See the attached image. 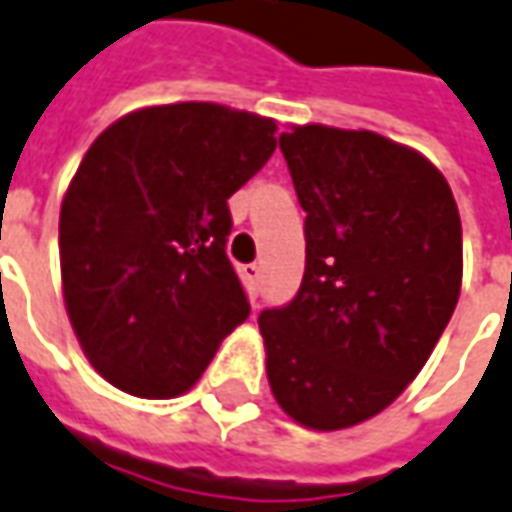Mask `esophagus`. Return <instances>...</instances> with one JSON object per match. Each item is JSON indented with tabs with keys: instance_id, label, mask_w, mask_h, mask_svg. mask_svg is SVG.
<instances>
[{
	"instance_id": "1",
	"label": "esophagus",
	"mask_w": 512,
	"mask_h": 512,
	"mask_svg": "<svg viewBox=\"0 0 512 512\" xmlns=\"http://www.w3.org/2000/svg\"><path fill=\"white\" fill-rule=\"evenodd\" d=\"M239 273H242V279L248 281V284H259V279H262V264H245V267H239Z\"/></svg>"
}]
</instances>
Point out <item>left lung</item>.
<instances>
[{
  "label": "left lung",
  "mask_w": 512,
  "mask_h": 512,
  "mask_svg": "<svg viewBox=\"0 0 512 512\" xmlns=\"http://www.w3.org/2000/svg\"><path fill=\"white\" fill-rule=\"evenodd\" d=\"M307 211L298 296L259 315L267 383L312 431L392 406L431 358L462 287V222L425 154L369 129L290 126L279 137Z\"/></svg>",
  "instance_id": "left-lung-1"
}]
</instances>
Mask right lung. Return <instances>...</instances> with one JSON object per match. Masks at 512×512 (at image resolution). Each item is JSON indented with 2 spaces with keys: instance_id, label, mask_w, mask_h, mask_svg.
<instances>
[{
  "instance_id": "obj_1",
  "label": "right lung",
  "mask_w": 512,
  "mask_h": 512,
  "mask_svg": "<svg viewBox=\"0 0 512 512\" xmlns=\"http://www.w3.org/2000/svg\"><path fill=\"white\" fill-rule=\"evenodd\" d=\"M273 135V118L180 101L135 109L92 140L61 200V293L115 389L180 397L250 315L225 253L228 200L270 160Z\"/></svg>"
}]
</instances>
